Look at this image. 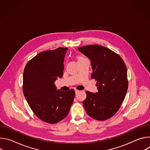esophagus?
<instances>
[{
    "instance_id": "esophagus-1",
    "label": "esophagus",
    "mask_w": 150,
    "mask_h": 150,
    "mask_svg": "<svg viewBox=\"0 0 150 150\" xmlns=\"http://www.w3.org/2000/svg\"><path fill=\"white\" fill-rule=\"evenodd\" d=\"M75 94H77L79 92V90H75Z\"/></svg>"
}]
</instances>
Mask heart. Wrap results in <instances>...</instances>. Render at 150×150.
I'll return each instance as SVG.
<instances>
[{"label":"heart","instance_id":"obj_1","mask_svg":"<svg viewBox=\"0 0 150 150\" xmlns=\"http://www.w3.org/2000/svg\"><path fill=\"white\" fill-rule=\"evenodd\" d=\"M81 58H82V57H78V60H79V59H81Z\"/></svg>","mask_w":150,"mask_h":150}]
</instances>
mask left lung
Here are the masks:
<instances>
[{
  "label": "left lung",
  "mask_w": 150,
  "mask_h": 150,
  "mask_svg": "<svg viewBox=\"0 0 150 150\" xmlns=\"http://www.w3.org/2000/svg\"><path fill=\"white\" fill-rule=\"evenodd\" d=\"M91 60V78L97 81L98 92L87 91L82 104L87 113L97 120L114 116L126 96L128 81L127 69L122 57L105 47L93 45L78 48Z\"/></svg>",
  "instance_id": "obj_1"
}]
</instances>
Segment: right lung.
Instances as JSON below:
<instances>
[{
	"label": "right lung",
	"mask_w": 150,
	"mask_h": 150,
	"mask_svg": "<svg viewBox=\"0 0 150 150\" xmlns=\"http://www.w3.org/2000/svg\"><path fill=\"white\" fill-rule=\"evenodd\" d=\"M67 50L59 47L41 52L27 63L24 69V96L34 113L48 123H56L65 118L75 97L73 89L62 91L54 84L63 76Z\"/></svg>",
	"instance_id": "1"
}]
</instances>
